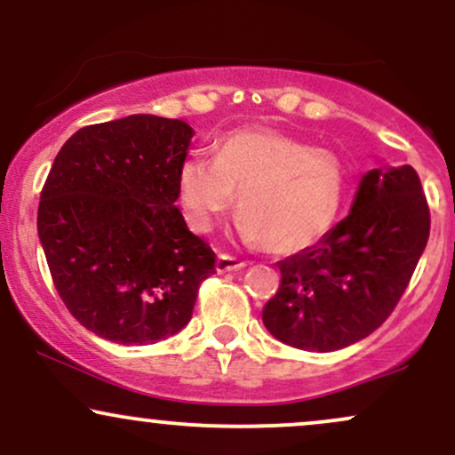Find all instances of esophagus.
<instances>
[{"label": "esophagus", "instance_id": "esophagus-1", "mask_svg": "<svg viewBox=\"0 0 455 455\" xmlns=\"http://www.w3.org/2000/svg\"><path fill=\"white\" fill-rule=\"evenodd\" d=\"M242 267H245L243 260L235 259V257H231V254H224V252L218 254V259H216V271H218V274H227V271H237V269H242Z\"/></svg>", "mask_w": 455, "mask_h": 455}]
</instances>
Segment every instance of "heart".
I'll return each mask as SVG.
<instances>
[{
	"label": "heart",
	"mask_w": 455,
	"mask_h": 455,
	"mask_svg": "<svg viewBox=\"0 0 455 455\" xmlns=\"http://www.w3.org/2000/svg\"><path fill=\"white\" fill-rule=\"evenodd\" d=\"M188 227L210 233L235 205L239 235L280 257L321 242L340 213L347 171L340 156L271 128L233 130L218 158L192 156L177 173Z\"/></svg>",
	"instance_id": "1"
}]
</instances>
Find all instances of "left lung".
I'll use <instances>...</instances> for the list:
<instances>
[{
	"label": "left lung",
	"instance_id": "obj_1",
	"mask_svg": "<svg viewBox=\"0 0 455 455\" xmlns=\"http://www.w3.org/2000/svg\"><path fill=\"white\" fill-rule=\"evenodd\" d=\"M430 237L412 166L363 175L351 213L312 248L280 260L263 323L284 344L329 353L363 340L398 306Z\"/></svg>",
	"mask_w": 455,
	"mask_h": 455
}]
</instances>
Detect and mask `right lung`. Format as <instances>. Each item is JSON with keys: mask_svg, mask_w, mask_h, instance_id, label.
Wrapping results in <instances>:
<instances>
[{"mask_svg": "<svg viewBox=\"0 0 455 455\" xmlns=\"http://www.w3.org/2000/svg\"><path fill=\"white\" fill-rule=\"evenodd\" d=\"M192 128L130 115L81 128L51 166L38 235L68 312L117 344H154L188 325L212 245L188 231L175 201Z\"/></svg>", "mask_w": 455, "mask_h": 455, "instance_id": "add662e5", "label": "right lung"}]
</instances>
